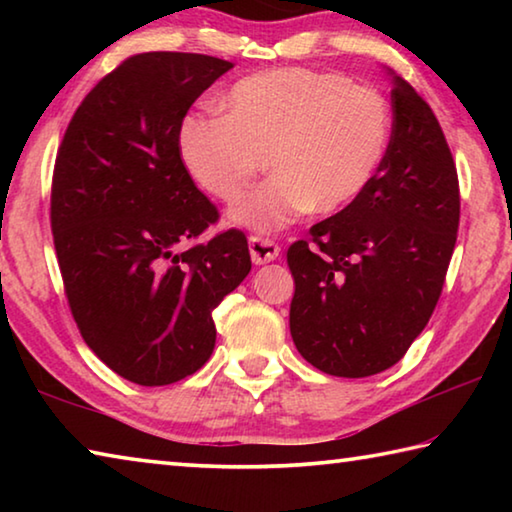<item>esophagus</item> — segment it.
<instances>
[{
  "label": "esophagus",
  "mask_w": 512,
  "mask_h": 512,
  "mask_svg": "<svg viewBox=\"0 0 512 512\" xmlns=\"http://www.w3.org/2000/svg\"><path fill=\"white\" fill-rule=\"evenodd\" d=\"M248 248H250V259H253V264L257 266L268 264L280 257V246H277L275 241L264 239V237H250Z\"/></svg>",
  "instance_id": "34e87169"
}]
</instances>
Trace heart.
Segmentation results:
<instances>
[{"label":"heart","mask_w":512,"mask_h":512,"mask_svg":"<svg viewBox=\"0 0 512 512\" xmlns=\"http://www.w3.org/2000/svg\"><path fill=\"white\" fill-rule=\"evenodd\" d=\"M223 108L183 119L180 160L198 187L232 201L266 158L273 176L228 212V223L255 232H277L311 210H348L391 140V110L377 90L307 67L246 76Z\"/></svg>","instance_id":"heart-1"}]
</instances>
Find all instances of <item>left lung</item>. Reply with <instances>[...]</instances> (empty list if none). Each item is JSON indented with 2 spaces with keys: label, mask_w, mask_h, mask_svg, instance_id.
<instances>
[{
  "label": "left lung",
  "mask_w": 512,
  "mask_h": 512,
  "mask_svg": "<svg viewBox=\"0 0 512 512\" xmlns=\"http://www.w3.org/2000/svg\"><path fill=\"white\" fill-rule=\"evenodd\" d=\"M393 133L366 192L289 248L298 352L334 377L395 366L429 323L461 216L458 176L436 115L400 76Z\"/></svg>",
  "instance_id": "1"
}]
</instances>
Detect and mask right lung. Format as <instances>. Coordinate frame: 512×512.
Here are the masks:
<instances>
[{"instance_id": "obj_1", "label": "right lung", "mask_w": 512, "mask_h": 512, "mask_svg": "<svg viewBox=\"0 0 512 512\" xmlns=\"http://www.w3.org/2000/svg\"><path fill=\"white\" fill-rule=\"evenodd\" d=\"M235 65L149 51L97 83L69 121L51 187V232L83 341L133 384L167 386L205 366L212 309L250 273L244 232L185 250L216 207L178 151L187 110Z\"/></svg>"}]
</instances>
